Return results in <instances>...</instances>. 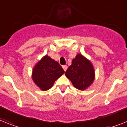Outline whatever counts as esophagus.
<instances>
[{"mask_svg":"<svg viewBox=\"0 0 127 127\" xmlns=\"http://www.w3.org/2000/svg\"><path fill=\"white\" fill-rule=\"evenodd\" d=\"M63 70L66 72L67 70V68H68V66H67L66 65H64V66H63Z\"/></svg>","mask_w":127,"mask_h":127,"instance_id":"obj_1","label":"esophagus"}]
</instances>
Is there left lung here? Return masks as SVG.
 I'll return each mask as SVG.
<instances>
[{"label": "left lung", "mask_w": 127, "mask_h": 127, "mask_svg": "<svg viewBox=\"0 0 127 127\" xmlns=\"http://www.w3.org/2000/svg\"><path fill=\"white\" fill-rule=\"evenodd\" d=\"M65 75L75 88L84 90L93 83L95 71L91 62L83 55L78 54L75 58L73 59L72 64L66 71Z\"/></svg>", "instance_id": "obj_1"}]
</instances>
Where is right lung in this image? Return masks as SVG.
<instances>
[{
	"instance_id": "add662e5",
	"label": "right lung",
	"mask_w": 127,
	"mask_h": 127,
	"mask_svg": "<svg viewBox=\"0 0 127 127\" xmlns=\"http://www.w3.org/2000/svg\"><path fill=\"white\" fill-rule=\"evenodd\" d=\"M64 71L58 62L48 55L44 56L33 69L32 79L42 91L49 90Z\"/></svg>"
}]
</instances>
